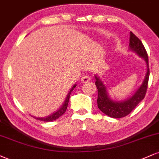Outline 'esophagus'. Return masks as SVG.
Returning <instances> with one entry per match:
<instances>
[{
  "label": "esophagus",
  "mask_w": 159,
  "mask_h": 159,
  "mask_svg": "<svg viewBox=\"0 0 159 159\" xmlns=\"http://www.w3.org/2000/svg\"><path fill=\"white\" fill-rule=\"evenodd\" d=\"M81 81L82 83H86V82H88L89 81H90V78H89V75H84L83 77L81 78Z\"/></svg>",
  "instance_id": "esophagus-1"
}]
</instances>
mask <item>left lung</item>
Wrapping results in <instances>:
<instances>
[{
  "instance_id": "obj_1",
  "label": "left lung",
  "mask_w": 159,
  "mask_h": 159,
  "mask_svg": "<svg viewBox=\"0 0 159 159\" xmlns=\"http://www.w3.org/2000/svg\"><path fill=\"white\" fill-rule=\"evenodd\" d=\"M129 49L135 52L138 55L144 59L147 65V72L142 84L137 89L135 94L129 98L122 101L111 99L107 93V89L103 81L97 75H95V86L98 89V107L101 112L111 118H120L127 116L144 98L148 84L150 70H149L148 55L142 42L133 32L129 35Z\"/></svg>"
}]
</instances>
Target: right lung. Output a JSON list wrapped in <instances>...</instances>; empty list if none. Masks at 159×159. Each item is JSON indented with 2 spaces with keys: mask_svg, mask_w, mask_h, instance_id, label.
Returning a JSON list of instances; mask_svg holds the SVG:
<instances>
[{
  "mask_svg": "<svg viewBox=\"0 0 159 159\" xmlns=\"http://www.w3.org/2000/svg\"><path fill=\"white\" fill-rule=\"evenodd\" d=\"M76 87V84H75L73 87H72V89H70V92H69L67 96H66V99H65L64 104H63L62 106L61 107V108L59 109L56 111V112H54L53 114L50 115V116H47V117L46 118H37V117H34V116H32V117H34L36 119L38 120H40V121H45V122H49V121H55V120L58 119V118H60L61 116H62L63 114L65 112H66V108H67V106H68V103H69V100H70V94H71L72 91L73 90L75 89V87Z\"/></svg>",
  "mask_w": 159,
  "mask_h": 159,
  "instance_id": "obj_1",
  "label": "right lung"
}]
</instances>
